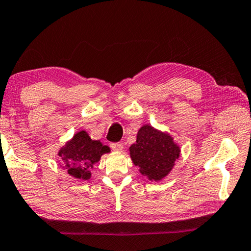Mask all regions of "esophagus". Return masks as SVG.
Instances as JSON below:
<instances>
[{"label": "esophagus", "instance_id": "1", "mask_svg": "<svg viewBox=\"0 0 251 251\" xmlns=\"http://www.w3.org/2000/svg\"><path fill=\"white\" fill-rule=\"evenodd\" d=\"M110 149H113L114 151H122L124 149V145L121 142H115V143H110Z\"/></svg>", "mask_w": 251, "mask_h": 251}]
</instances>
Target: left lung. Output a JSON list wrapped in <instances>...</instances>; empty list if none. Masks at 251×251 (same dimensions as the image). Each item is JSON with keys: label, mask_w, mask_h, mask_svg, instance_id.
Instances as JSON below:
<instances>
[{"label": "left lung", "mask_w": 251, "mask_h": 251, "mask_svg": "<svg viewBox=\"0 0 251 251\" xmlns=\"http://www.w3.org/2000/svg\"><path fill=\"white\" fill-rule=\"evenodd\" d=\"M133 162L150 180H161L170 173L179 156V148L173 137L145 125L137 133L136 143L129 148Z\"/></svg>", "instance_id": "1"}]
</instances>
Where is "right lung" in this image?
Returning <instances> with one entry per match:
<instances>
[{
  "mask_svg": "<svg viewBox=\"0 0 251 251\" xmlns=\"http://www.w3.org/2000/svg\"><path fill=\"white\" fill-rule=\"evenodd\" d=\"M107 152H109L107 145H102L99 141H92L87 132L81 130L59 151L58 155L64 160L67 173L71 176L88 180L91 177L90 168Z\"/></svg>",
  "mask_w": 251,
  "mask_h": 251,
  "instance_id": "obj_1",
  "label": "right lung"
}]
</instances>
